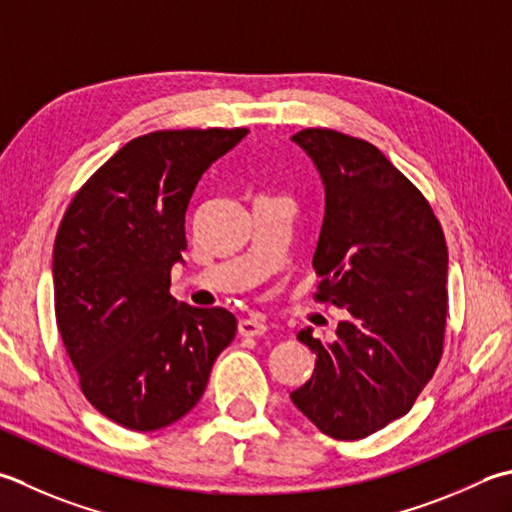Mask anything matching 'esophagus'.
<instances>
[{
    "label": "esophagus",
    "instance_id": "obj_1",
    "mask_svg": "<svg viewBox=\"0 0 512 512\" xmlns=\"http://www.w3.org/2000/svg\"><path fill=\"white\" fill-rule=\"evenodd\" d=\"M237 330H239V335H242V337H259V335L266 333V322L257 315L244 317V319H239Z\"/></svg>",
    "mask_w": 512,
    "mask_h": 512
}]
</instances>
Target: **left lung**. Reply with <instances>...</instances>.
Here are the masks:
<instances>
[{"label":"left lung","instance_id":"8db88e82","mask_svg":"<svg viewBox=\"0 0 512 512\" xmlns=\"http://www.w3.org/2000/svg\"><path fill=\"white\" fill-rule=\"evenodd\" d=\"M322 177L313 266L319 302L344 308L335 342L297 339L315 370L290 393L324 435L362 439L413 408L444 348L448 248L426 197L364 139L330 128L293 135Z\"/></svg>","mask_w":512,"mask_h":512}]
</instances>
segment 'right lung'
Returning <instances> with one entry per match:
<instances>
[{
    "instance_id": "1",
    "label": "right lung",
    "mask_w": 512,
    "mask_h": 512,
    "mask_svg": "<svg viewBox=\"0 0 512 512\" xmlns=\"http://www.w3.org/2000/svg\"><path fill=\"white\" fill-rule=\"evenodd\" d=\"M248 128L157 130L130 139L79 188L53 248L57 328L86 399L130 430L182 419L233 342L226 308L170 295L186 208L210 164Z\"/></svg>"
}]
</instances>
